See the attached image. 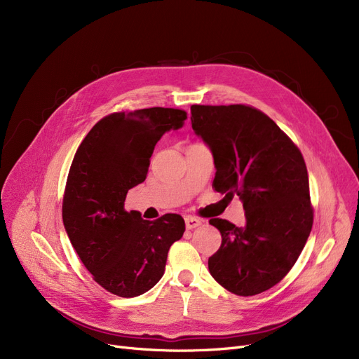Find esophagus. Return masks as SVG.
Wrapping results in <instances>:
<instances>
[{
  "label": "esophagus",
  "mask_w": 359,
  "mask_h": 359,
  "mask_svg": "<svg viewBox=\"0 0 359 359\" xmlns=\"http://www.w3.org/2000/svg\"><path fill=\"white\" fill-rule=\"evenodd\" d=\"M184 222H186V229L187 230H194V229L199 227V225H202V219H199L196 217H192V215H187L184 218Z\"/></svg>",
  "instance_id": "34e87169"
}]
</instances>
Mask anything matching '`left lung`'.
Returning <instances> with one entry per match:
<instances>
[{"label": "left lung", "mask_w": 359, "mask_h": 359, "mask_svg": "<svg viewBox=\"0 0 359 359\" xmlns=\"http://www.w3.org/2000/svg\"><path fill=\"white\" fill-rule=\"evenodd\" d=\"M192 128L212 151L214 189L240 196L246 225L212 218L221 248L208 259L212 278L249 297L276 285L294 266L313 227L303 156L260 110L244 106H191Z\"/></svg>", "instance_id": "8db88e82"}]
</instances>
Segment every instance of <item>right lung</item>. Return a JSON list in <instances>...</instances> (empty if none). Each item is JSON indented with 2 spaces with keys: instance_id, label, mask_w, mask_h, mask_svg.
I'll return each instance as SVG.
<instances>
[{
  "instance_id": "add662e5",
  "label": "right lung",
  "mask_w": 359,
  "mask_h": 359,
  "mask_svg": "<svg viewBox=\"0 0 359 359\" xmlns=\"http://www.w3.org/2000/svg\"><path fill=\"white\" fill-rule=\"evenodd\" d=\"M186 111L149 107L111 113L91 128L74 156L62 219L72 248L106 291L130 298L161 279L168 249L184 233L177 214L147 221L125 211L126 194L147 177L158 140Z\"/></svg>"
}]
</instances>
